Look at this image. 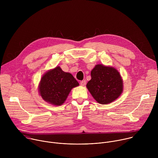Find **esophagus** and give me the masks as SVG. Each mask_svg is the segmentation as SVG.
<instances>
[{
  "instance_id": "obj_1",
  "label": "esophagus",
  "mask_w": 158,
  "mask_h": 158,
  "mask_svg": "<svg viewBox=\"0 0 158 158\" xmlns=\"http://www.w3.org/2000/svg\"><path fill=\"white\" fill-rule=\"evenodd\" d=\"M85 83H86L85 81H82L80 82V85L82 86H84L85 85Z\"/></svg>"
}]
</instances>
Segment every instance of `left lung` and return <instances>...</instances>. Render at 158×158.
Masks as SVG:
<instances>
[{
  "mask_svg": "<svg viewBox=\"0 0 158 158\" xmlns=\"http://www.w3.org/2000/svg\"><path fill=\"white\" fill-rule=\"evenodd\" d=\"M91 79L86 86L95 100L101 104L115 101L123 92V80L113 67L98 64L91 71Z\"/></svg>",
  "mask_w": 158,
  "mask_h": 158,
  "instance_id": "8db88e82",
  "label": "left lung"
}]
</instances>
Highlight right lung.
<instances>
[{
  "label": "right lung",
  "instance_id": "right-lung-1",
  "mask_svg": "<svg viewBox=\"0 0 158 158\" xmlns=\"http://www.w3.org/2000/svg\"><path fill=\"white\" fill-rule=\"evenodd\" d=\"M78 82L68 73L56 67L45 74L40 80L39 93L44 100L56 106L62 104L73 87Z\"/></svg>",
  "mask_w": 158,
  "mask_h": 158
}]
</instances>
